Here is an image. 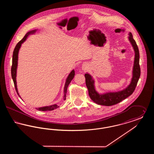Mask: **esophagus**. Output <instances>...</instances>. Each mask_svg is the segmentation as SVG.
Returning a JSON list of instances; mask_svg holds the SVG:
<instances>
[{"label":"esophagus","instance_id":"1","mask_svg":"<svg viewBox=\"0 0 154 154\" xmlns=\"http://www.w3.org/2000/svg\"><path fill=\"white\" fill-rule=\"evenodd\" d=\"M86 66H84L82 68H83V70H87V67Z\"/></svg>","mask_w":154,"mask_h":154}]
</instances>
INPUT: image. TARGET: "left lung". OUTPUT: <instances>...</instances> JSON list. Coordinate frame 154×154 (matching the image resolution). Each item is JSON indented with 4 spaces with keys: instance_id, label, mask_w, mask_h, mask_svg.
Listing matches in <instances>:
<instances>
[{
    "instance_id": "obj_1",
    "label": "left lung",
    "mask_w": 154,
    "mask_h": 154,
    "mask_svg": "<svg viewBox=\"0 0 154 154\" xmlns=\"http://www.w3.org/2000/svg\"><path fill=\"white\" fill-rule=\"evenodd\" d=\"M129 40L131 42L135 52V57L133 70V77L130 85L121 91L117 92H110L100 95L95 89L94 81L89 74H85V83L88 89V94L91 99L96 104L106 106L115 105L131 95L133 93L140 76V67L139 65V51L132 33H129Z\"/></svg>"
}]
</instances>
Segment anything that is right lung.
<instances>
[{
	"mask_svg": "<svg viewBox=\"0 0 154 154\" xmlns=\"http://www.w3.org/2000/svg\"><path fill=\"white\" fill-rule=\"evenodd\" d=\"M36 32V30H32L30 31L29 32H28L25 36L23 37L21 40H20L15 47L14 51H13V60H12V66H11V77L13 79V80L14 82V84L15 88L16 90V92L18 94V95L20 97V96L19 95L18 92V90H17V82H16V73H17V64H18V51L20 50V48L21 47V44L23 42L25 41V40L26 39L28 35H29L30 34L32 33H34ZM75 75V72L74 70H72L71 72V73L69 74V75H68L67 80H66V84H65V88H64V96H63V100L66 99V93H67V87L69 85V84L70 83L71 81L73 80V79ZM59 106L57 105V104H54L50 106H46V107H40V108H38V109H36V110H39V111H51V110L56 109L57 108H58Z\"/></svg>",
	"mask_w": 154,
	"mask_h": 154,
	"instance_id": "1",
	"label": "right lung"
}]
</instances>
